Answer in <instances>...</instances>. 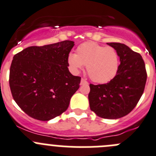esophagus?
<instances>
[{
	"instance_id": "34e87169",
	"label": "esophagus",
	"mask_w": 156,
	"mask_h": 156,
	"mask_svg": "<svg viewBox=\"0 0 156 156\" xmlns=\"http://www.w3.org/2000/svg\"><path fill=\"white\" fill-rule=\"evenodd\" d=\"M87 84H88V81H87L85 79H84V78H81V85H87Z\"/></svg>"
}]
</instances>
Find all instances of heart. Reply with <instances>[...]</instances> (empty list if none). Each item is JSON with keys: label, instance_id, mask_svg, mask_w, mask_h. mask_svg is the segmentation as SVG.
<instances>
[{"label": "heart", "instance_id": "b5f03b06", "mask_svg": "<svg viewBox=\"0 0 156 156\" xmlns=\"http://www.w3.org/2000/svg\"><path fill=\"white\" fill-rule=\"evenodd\" d=\"M68 62L75 72L86 65L87 73L93 81L106 83L114 78L119 71V56L114 48L90 41L80 44L76 54L68 56Z\"/></svg>", "mask_w": 156, "mask_h": 156}]
</instances>
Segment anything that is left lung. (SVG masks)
Returning a JSON list of instances; mask_svg holds the SVG:
<instances>
[{"mask_svg":"<svg viewBox=\"0 0 156 156\" xmlns=\"http://www.w3.org/2000/svg\"><path fill=\"white\" fill-rule=\"evenodd\" d=\"M120 58L119 71L106 84H90V108L103 119H116L134 109L142 97L147 79L145 65L140 54L121 43H108Z\"/></svg>","mask_w":156,"mask_h":156,"instance_id":"obj_1","label":"left lung"}]
</instances>
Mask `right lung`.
I'll use <instances>...</instances> for the list:
<instances>
[{
  "label": "right lung",
  "instance_id": "add662e5",
  "mask_svg": "<svg viewBox=\"0 0 156 156\" xmlns=\"http://www.w3.org/2000/svg\"><path fill=\"white\" fill-rule=\"evenodd\" d=\"M74 41L31 46L16 54L10 68L13 98L33 119L48 121L65 112L80 87L81 77L68 71Z\"/></svg>",
  "mask_w": 156,
  "mask_h": 156
}]
</instances>
